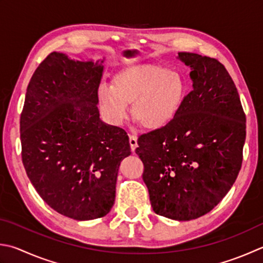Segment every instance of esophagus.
<instances>
[{
    "label": "esophagus",
    "instance_id": "obj_1",
    "mask_svg": "<svg viewBox=\"0 0 263 263\" xmlns=\"http://www.w3.org/2000/svg\"><path fill=\"white\" fill-rule=\"evenodd\" d=\"M129 144L132 151H135L137 147V137L135 135H129Z\"/></svg>",
    "mask_w": 263,
    "mask_h": 263
}]
</instances>
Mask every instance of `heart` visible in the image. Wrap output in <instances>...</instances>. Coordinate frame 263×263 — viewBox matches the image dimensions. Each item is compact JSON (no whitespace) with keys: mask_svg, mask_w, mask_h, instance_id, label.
Returning a JSON list of instances; mask_svg holds the SVG:
<instances>
[{"mask_svg":"<svg viewBox=\"0 0 263 263\" xmlns=\"http://www.w3.org/2000/svg\"><path fill=\"white\" fill-rule=\"evenodd\" d=\"M186 81L175 70L152 64H136L118 72L112 86L102 83L98 88L101 108L113 125H120L132 115L145 129L166 126L180 111L186 95Z\"/></svg>","mask_w":263,"mask_h":263,"instance_id":"1","label":"heart"}]
</instances>
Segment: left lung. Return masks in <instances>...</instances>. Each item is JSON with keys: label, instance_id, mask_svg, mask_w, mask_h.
I'll list each match as a JSON object with an SVG mask.
<instances>
[{"label": "left lung", "instance_id": "obj_1", "mask_svg": "<svg viewBox=\"0 0 263 263\" xmlns=\"http://www.w3.org/2000/svg\"><path fill=\"white\" fill-rule=\"evenodd\" d=\"M177 58L191 68L192 90L165 127L140 136L136 153L153 211L189 221L211 212L235 183L246 118L219 61L192 52H178Z\"/></svg>", "mask_w": 263, "mask_h": 263}]
</instances>
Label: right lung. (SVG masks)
<instances>
[{
	"instance_id": "obj_1",
	"label": "right lung",
	"mask_w": 263,
	"mask_h": 263,
	"mask_svg": "<svg viewBox=\"0 0 263 263\" xmlns=\"http://www.w3.org/2000/svg\"><path fill=\"white\" fill-rule=\"evenodd\" d=\"M103 62L51 52L28 83L21 116L29 181L52 210L78 221L111 211L119 166L132 153L127 133L100 118Z\"/></svg>"
}]
</instances>
